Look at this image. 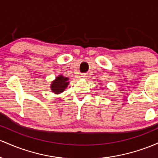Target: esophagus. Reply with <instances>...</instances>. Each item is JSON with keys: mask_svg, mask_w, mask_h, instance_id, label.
<instances>
[{"mask_svg": "<svg viewBox=\"0 0 158 158\" xmlns=\"http://www.w3.org/2000/svg\"><path fill=\"white\" fill-rule=\"evenodd\" d=\"M81 78H83V79H86L87 78V75L86 74H82V75H81Z\"/></svg>", "mask_w": 158, "mask_h": 158, "instance_id": "obj_1", "label": "esophagus"}]
</instances>
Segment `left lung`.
Instances as JSON below:
<instances>
[{
  "instance_id": "obj_1",
  "label": "left lung",
  "mask_w": 158,
  "mask_h": 158,
  "mask_svg": "<svg viewBox=\"0 0 158 158\" xmlns=\"http://www.w3.org/2000/svg\"><path fill=\"white\" fill-rule=\"evenodd\" d=\"M102 89H103V88H102Z\"/></svg>"
}]
</instances>
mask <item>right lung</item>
Returning a JSON list of instances; mask_svg holds the SVG:
<instances>
[{
	"instance_id": "add662e5",
	"label": "right lung",
	"mask_w": 158,
	"mask_h": 158,
	"mask_svg": "<svg viewBox=\"0 0 158 158\" xmlns=\"http://www.w3.org/2000/svg\"><path fill=\"white\" fill-rule=\"evenodd\" d=\"M69 78L65 77L63 74H60L53 81H51L50 88L51 92H53L56 95H59L64 92L65 89L68 87L69 82Z\"/></svg>"
}]
</instances>
